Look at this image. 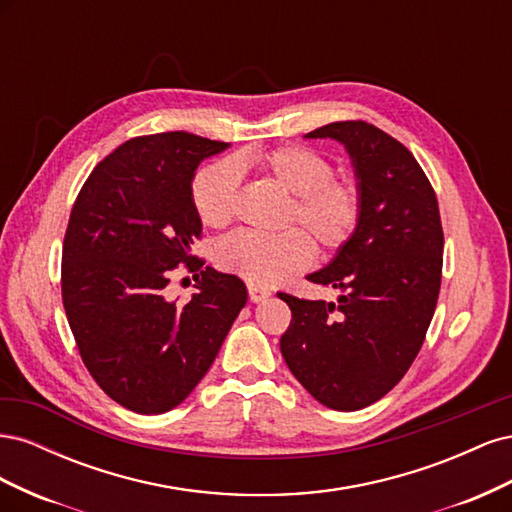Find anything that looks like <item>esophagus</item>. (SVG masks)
<instances>
[{
  "label": "esophagus",
  "instance_id": "obj_1",
  "mask_svg": "<svg viewBox=\"0 0 512 512\" xmlns=\"http://www.w3.org/2000/svg\"><path fill=\"white\" fill-rule=\"evenodd\" d=\"M247 294H250V301L252 303H260L271 297V290L262 288V286H254V284H247Z\"/></svg>",
  "mask_w": 512,
  "mask_h": 512
}]
</instances>
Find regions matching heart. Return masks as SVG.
Returning a JSON list of instances; mask_svg holds the SVG:
<instances>
[{
	"label": "heart",
	"instance_id": "heart-1",
	"mask_svg": "<svg viewBox=\"0 0 512 512\" xmlns=\"http://www.w3.org/2000/svg\"><path fill=\"white\" fill-rule=\"evenodd\" d=\"M245 166H254L262 177L290 194L282 224L302 230L288 228L277 235L235 232L215 247L220 269L254 286H271L312 262V240L320 254H335L359 228L363 213L359 185L335 177L331 160L303 145L247 153L235 162L222 160L198 170L192 181V203L205 226L224 228L235 218L239 168Z\"/></svg>",
	"mask_w": 512,
	"mask_h": 512
}]
</instances>
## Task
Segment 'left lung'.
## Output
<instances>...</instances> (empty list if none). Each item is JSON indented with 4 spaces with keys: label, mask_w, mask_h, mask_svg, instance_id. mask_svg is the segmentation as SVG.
Returning <instances> with one entry per match:
<instances>
[{
    "label": "left lung",
    "mask_w": 512,
    "mask_h": 512,
    "mask_svg": "<svg viewBox=\"0 0 512 512\" xmlns=\"http://www.w3.org/2000/svg\"><path fill=\"white\" fill-rule=\"evenodd\" d=\"M305 136L346 147L363 213L331 265L307 275L342 290L337 303L277 294L292 312L280 348L322 406L361 410L406 376L436 312L444 250L438 198L412 153L367 121H335Z\"/></svg>",
    "instance_id": "1"
}]
</instances>
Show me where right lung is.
Masks as SVG:
<instances>
[{
    "label": "right lung",
    "mask_w": 512,
    "mask_h": 512,
    "mask_svg": "<svg viewBox=\"0 0 512 512\" xmlns=\"http://www.w3.org/2000/svg\"><path fill=\"white\" fill-rule=\"evenodd\" d=\"M228 143L188 132L136 136L106 156L74 200L61 252V299L100 389L138 414L179 406L203 380L247 301L237 275L192 256L203 224L192 203L198 164ZM185 264L197 292L167 299Z\"/></svg>",
    "instance_id": "add662e5"
}]
</instances>
